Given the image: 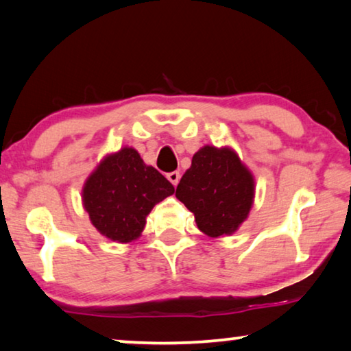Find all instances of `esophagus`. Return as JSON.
Wrapping results in <instances>:
<instances>
[{
	"label": "esophagus",
	"instance_id": "esophagus-1",
	"mask_svg": "<svg viewBox=\"0 0 351 351\" xmlns=\"http://www.w3.org/2000/svg\"><path fill=\"white\" fill-rule=\"evenodd\" d=\"M167 180L173 184V186H178V182L181 180V173L180 171H171V173L167 175Z\"/></svg>",
	"mask_w": 351,
	"mask_h": 351
}]
</instances>
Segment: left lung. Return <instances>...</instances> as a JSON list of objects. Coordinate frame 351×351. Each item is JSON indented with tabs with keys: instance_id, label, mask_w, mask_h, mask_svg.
Returning a JSON list of instances; mask_svg holds the SVG:
<instances>
[{
	"instance_id": "8db88e82",
	"label": "left lung",
	"mask_w": 351,
	"mask_h": 351,
	"mask_svg": "<svg viewBox=\"0 0 351 351\" xmlns=\"http://www.w3.org/2000/svg\"><path fill=\"white\" fill-rule=\"evenodd\" d=\"M254 195V175L230 147H201L176 187V198L193 213L201 232L212 239L239 230L251 212Z\"/></svg>"
}]
</instances>
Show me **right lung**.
I'll use <instances>...</instances> for the list:
<instances>
[{"label": "right lung", "mask_w": 351, "mask_h": 351, "mask_svg": "<svg viewBox=\"0 0 351 351\" xmlns=\"http://www.w3.org/2000/svg\"><path fill=\"white\" fill-rule=\"evenodd\" d=\"M173 193L175 187L142 161L138 150L123 147L106 154L86 178L82 203L104 237L132 243L141 237L153 207Z\"/></svg>", "instance_id": "add662e5"}]
</instances>
